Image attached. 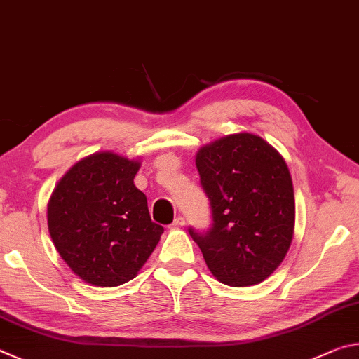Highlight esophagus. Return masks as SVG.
Wrapping results in <instances>:
<instances>
[{
  "mask_svg": "<svg viewBox=\"0 0 359 359\" xmlns=\"http://www.w3.org/2000/svg\"><path fill=\"white\" fill-rule=\"evenodd\" d=\"M183 226H184V218H183V216H178V218H175L172 229H181Z\"/></svg>",
  "mask_w": 359,
  "mask_h": 359,
  "instance_id": "34e87169",
  "label": "esophagus"
}]
</instances>
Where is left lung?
<instances>
[{
    "mask_svg": "<svg viewBox=\"0 0 359 359\" xmlns=\"http://www.w3.org/2000/svg\"><path fill=\"white\" fill-rule=\"evenodd\" d=\"M213 226L189 229L213 277L227 286L261 283L283 262L296 222L294 189L283 156L259 135L240 132L196 154Z\"/></svg>",
    "mask_w": 359,
    "mask_h": 359,
    "instance_id": "8db88e82",
    "label": "left lung"
}]
</instances>
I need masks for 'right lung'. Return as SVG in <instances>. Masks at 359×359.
<instances>
[{
  "mask_svg": "<svg viewBox=\"0 0 359 359\" xmlns=\"http://www.w3.org/2000/svg\"><path fill=\"white\" fill-rule=\"evenodd\" d=\"M140 167L138 157L95 152L62 176L47 203L55 250L92 286H119L137 277L163 233L133 184Z\"/></svg>",
  "mask_w": 359,
  "mask_h": 359,
  "instance_id": "add662e5",
  "label": "right lung"
}]
</instances>
